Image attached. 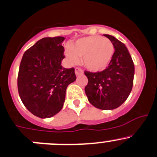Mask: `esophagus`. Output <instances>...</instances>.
<instances>
[{
  "label": "esophagus",
  "mask_w": 157,
  "mask_h": 157,
  "mask_svg": "<svg viewBox=\"0 0 157 157\" xmlns=\"http://www.w3.org/2000/svg\"><path fill=\"white\" fill-rule=\"evenodd\" d=\"M75 74H76V75H80V74H83V71H82L81 69H80V68H79V67H76L75 68Z\"/></svg>",
  "instance_id": "obj_1"
}]
</instances>
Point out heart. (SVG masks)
<instances>
[{"instance_id": "heart-1", "label": "heart", "mask_w": 157, "mask_h": 157, "mask_svg": "<svg viewBox=\"0 0 157 157\" xmlns=\"http://www.w3.org/2000/svg\"><path fill=\"white\" fill-rule=\"evenodd\" d=\"M114 46L108 38L90 36L80 38L65 49V55L71 64H77L82 57L83 66L92 72L106 69L113 57Z\"/></svg>"}]
</instances>
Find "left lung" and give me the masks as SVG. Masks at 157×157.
<instances>
[{
	"instance_id": "1",
	"label": "left lung",
	"mask_w": 157,
	"mask_h": 157,
	"mask_svg": "<svg viewBox=\"0 0 157 157\" xmlns=\"http://www.w3.org/2000/svg\"><path fill=\"white\" fill-rule=\"evenodd\" d=\"M104 36L113 44V57L104 71H85L88 78L85 93L93 106L108 110L119 107L130 95L133 88L134 64L124 44L113 36Z\"/></svg>"
}]
</instances>
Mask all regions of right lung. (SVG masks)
I'll list each match as a JSON object with an SVG mask.
<instances>
[{
	"instance_id": "1",
	"label": "right lung",
	"mask_w": 157,
	"mask_h": 157,
	"mask_svg": "<svg viewBox=\"0 0 157 157\" xmlns=\"http://www.w3.org/2000/svg\"><path fill=\"white\" fill-rule=\"evenodd\" d=\"M63 36L44 37L25 51L17 77L21 101L31 113L50 118L63 108L66 90L76 80L74 68L61 66Z\"/></svg>"
}]
</instances>
